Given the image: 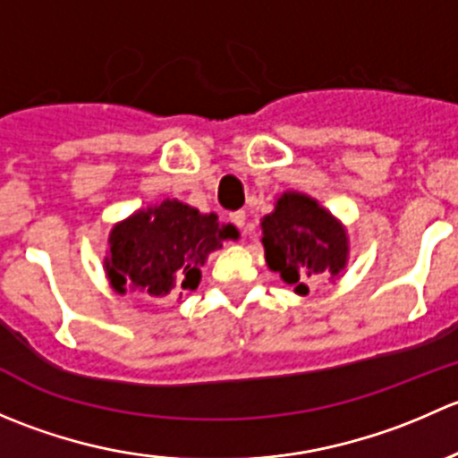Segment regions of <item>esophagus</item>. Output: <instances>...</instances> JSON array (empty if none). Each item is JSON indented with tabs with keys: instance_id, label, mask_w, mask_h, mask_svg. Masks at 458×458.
<instances>
[{
	"instance_id": "obj_1",
	"label": "esophagus",
	"mask_w": 458,
	"mask_h": 458,
	"mask_svg": "<svg viewBox=\"0 0 458 458\" xmlns=\"http://www.w3.org/2000/svg\"><path fill=\"white\" fill-rule=\"evenodd\" d=\"M230 221H233L237 228H243L246 225V210H237V212H230Z\"/></svg>"
}]
</instances>
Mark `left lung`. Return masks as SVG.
Instances as JSON below:
<instances>
[{
	"label": "left lung",
	"mask_w": 458,
	"mask_h": 458,
	"mask_svg": "<svg viewBox=\"0 0 458 458\" xmlns=\"http://www.w3.org/2000/svg\"><path fill=\"white\" fill-rule=\"evenodd\" d=\"M263 250L270 270L308 293L303 276L339 275L348 257V239L330 212L299 192H285L275 212L263 216Z\"/></svg>",
	"instance_id": "8db88e82"
}]
</instances>
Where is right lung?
Listing matches in <instances>:
<instances>
[{"label":"right lung","mask_w":458,"mask_h":458,"mask_svg":"<svg viewBox=\"0 0 458 458\" xmlns=\"http://www.w3.org/2000/svg\"><path fill=\"white\" fill-rule=\"evenodd\" d=\"M237 237L233 225H219L215 212L201 215L179 201H164L137 212L110 234L108 279L117 293L128 288L148 297L170 290H195L199 267L224 239ZM182 294V293H179Z\"/></svg>","instance_id":"add662e5"}]
</instances>
